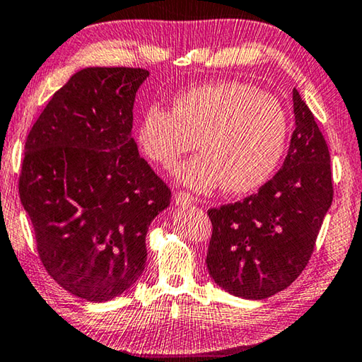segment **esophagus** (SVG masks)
I'll return each mask as SVG.
<instances>
[{
	"label": "esophagus",
	"instance_id": "34e87169",
	"mask_svg": "<svg viewBox=\"0 0 362 362\" xmlns=\"http://www.w3.org/2000/svg\"><path fill=\"white\" fill-rule=\"evenodd\" d=\"M174 201H175L177 206L193 204L194 203V196L192 193H188V192H175Z\"/></svg>",
	"mask_w": 362,
	"mask_h": 362
}]
</instances>
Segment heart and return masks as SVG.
<instances>
[{
  "instance_id": "obj_1",
  "label": "heart",
  "mask_w": 362,
  "mask_h": 362,
  "mask_svg": "<svg viewBox=\"0 0 362 362\" xmlns=\"http://www.w3.org/2000/svg\"><path fill=\"white\" fill-rule=\"evenodd\" d=\"M289 118L276 97L240 81L201 84L174 97L173 110L151 103L140 118L137 140L145 156L164 169L199 145L201 153L177 173L183 185L209 192L249 193L279 166Z\"/></svg>"
}]
</instances>
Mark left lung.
<instances>
[{
	"label": "left lung",
	"mask_w": 362,
	"mask_h": 362,
	"mask_svg": "<svg viewBox=\"0 0 362 362\" xmlns=\"http://www.w3.org/2000/svg\"><path fill=\"white\" fill-rule=\"evenodd\" d=\"M292 99L296 129L281 170L259 193L207 211V269L236 297L262 300L291 286L308 265L332 204L327 144L297 89Z\"/></svg>",
	"instance_id": "obj_1"
}]
</instances>
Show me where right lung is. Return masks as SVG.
I'll list each match as a JSON object with an SVG mask.
<instances>
[{
    "instance_id": "add662e5",
    "label": "right lung",
    "mask_w": 362,
    "mask_h": 362,
    "mask_svg": "<svg viewBox=\"0 0 362 362\" xmlns=\"http://www.w3.org/2000/svg\"><path fill=\"white\" fill-rule=\"evenodd\" d=\"M146 76L129 66L75 73L25 142L19 194L40 260L59 286L88 302H107L136 283L148 226L170 204V188L131 136Z\"/></svg>"
}]
</instances>
